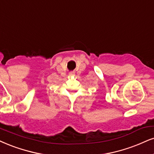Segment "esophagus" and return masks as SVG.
Returning <instances> with one entry per match:
<instances>
[{
	"instance_id": "1",
	"label": "esophagus",
	"mask_w": 154,
	"mask_h": 154,
	"mask_svg": "<svg viewBox=\"0 0 154 154\" xmlns=\"http://www.w3.org/2000/svg\"><path fill=\"white\" fill-rule=\"evenodd\" d=\"M69 75H75V72H74V71H70L69 72Z\"/></svg>"
}]
</instances>
